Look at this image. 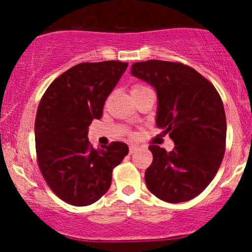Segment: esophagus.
Listing matches in <instances>:
<instances>
[{
	"instance_id": "1",
	"label": "esophagus",
	"mask_w": 252,
	"mask_h": 252,
	"mask_svg": "<svg viewBox=\"0 0 252 252\" xmlns=\"http://www.w3.org/2000/svg\"><path fill=\"white\" fill-rule=\"evenodd\" d=\"M137 149H138V147L136 146V144H130V146H129V152H130V154H134V153H135Z\"/></svg>"
}]
</instances>
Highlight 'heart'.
<instances>
[{"label": "heart", "instance_id": "obj_1", "mask_svg": "<svg viewBox=\"0 0 252 252\" xmlns=\"http://www.w3.org/2000/svg\"><path fill=\"white\" fill-rule=\"evenodd\" d=\"M148 89L147 86L144 85H141V84H136V85H134L131 88V94H134V92H140V91H143V90Z\"/></svg>", "mask_w": 252, "mask_h": 252}]
</instances>
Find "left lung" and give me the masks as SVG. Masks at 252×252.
Listing matches in <instances>:
<instances>
[{"label": "left lung", "mask_w": 252, "mask_h": 252, "mask_svg": "<svg viewBox=\"0 0 252 252\" xmlns=\"http://www.w3.org/2000/svg\"><path fill=\"white\" fill-rule=\"evenodd\" d=\"M131 74L156 90V126L175 143L172 152L149 146L153 162L144 174L147 187L163 201H189L209 186L224 158L221 98L206 78L181 63H135Z\"/></svg>", "instance_id": "obj_1"}]
</instances>
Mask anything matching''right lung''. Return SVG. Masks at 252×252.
Segmentation results:
<instances>
[{
    "label": "right lung",
    "instance_id": "add662e5",
    "mask_svg": "<svg viewBox=\"0 0 252 252\" xmlns=\"http://www.w3.org/2000/svg\"><path fill=\"white\" fill-rule=\"evenodd\" d=\"M128 63H82L54 79L40 100L35 148L40 172L56 194L73 206L99 200L111 185L112 169L128 155L123 142L94 149L89 126L99 120L106 98Z\"/></svg>",
    "mask_w": 252,
    "mask_h": 252
}]
</instances>
